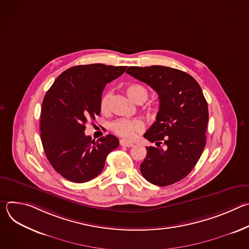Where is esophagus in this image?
Returning <instances> with one entry per match:
<instances>
[{
    "label": "esophagus",
    "mask_w": 249,
    "mask_h": 249,
    "mask_svg": "<svg viewBox=\"0 0 249 249\" xmlns=\"http://www.w3.org/2000/svg\"><path fill=\"white\" fill-rule=\"evenodd\" d=\"M120 145H121L122 147H128V148H130V147H132L134 144L132 143V142H130V141H127V140L122 139V140H120Z\"/></svg>",
    "instance_id": "esophagus-1"
}]
</instances>
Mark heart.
Segmentation results:
<instances>
[{
  "label": "heart",
  "instance_id": "obj_1",
  "mask_svg": "<svg viewBox=\"0 0 249 249\" xmlns=\"http://www.w3.org/2000/svg\"><path fill=\"white\" fill-rule=\"evenodd\" d=\"M126 93L131 100L136 103H143L148 98V90L145 87L132 84L126 88ZM109 97L110 93H105L99 101V109L102 113L109 111ZM111 130L122 138H132L136 133L144 129V124L139 119H118L111 123Z\"/></svg>",
  "mask_w": 249,
  "mask_h": 249
}]
</instances>
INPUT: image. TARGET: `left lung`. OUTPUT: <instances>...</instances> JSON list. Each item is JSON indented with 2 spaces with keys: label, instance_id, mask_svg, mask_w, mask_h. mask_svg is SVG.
I'll return each instance as SVG.
<instances>
[{
  "label": "left lung",
  "instance_id": "8db88e82",
  "mask_svg": "<svg viewBox=\"0 0 249 249\" xmlns=\"http://www.w3.org/2000/svg\"><path fill=\"white\" fill-rule=\"evenodd\" d=\"M126 73L149 85L160 99L156 122L144 135L157 147H147L142 175L158 186L183 179L206 145L209 112L199 84L189 74L164 66L129 67Z\"/></svg>",
  "mask_w": 249,
  "mask_h": 249
}]
</instances>
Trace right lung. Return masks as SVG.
<instances>
[{
  "label": "right lung",
  "mask_w": 249,
  "mask_h": 249,
  "mask_svg": "<svg viewBox=\"0 0 249 249\" xmlns=\"http://www.w3.org/2000/svg\"><path fill=\"white\" fill-rule=\"evenodd\" d=\"M125 66L80 65L66 70L46 92L40 132L45 155L64 178L83 183L103 169L106 157L119 146L109 134L96 142L86 136V123L100 114L99 101L106 84L120 77Z\"/></svg>",
  "instance_id": "1"
}]
</instances>
